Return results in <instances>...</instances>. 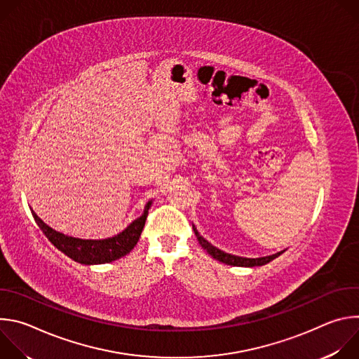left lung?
Here are the masks:
<instances>
[{
  "instance_id": "1",
  "label": "left lung",
  "mask_w": 359,
  "mask_h": 359,
  "mask_svg": "<svg viewBox=\"0 0 359 359\" xmlns=\"http://www.w3.org/2000/svg\"><path fill=\"white\" fill-rule=\"evenodd\" d=\"M193 231L200 243V245L208 251V254H210L213 259H216L217 262L220 263H224L227 266H234V267H257V266H264L270 262H273L274 259H277L278 255H281L285 250L283 251H278L276 254H271V255H266V257H259V259H247V257H240V255H234V254H229V252H224L223 250L215 247L212 243H209L206 238H204L203 236H200V233L197 231V229L194 227L193 224Z\"/></svg>"
}]
</instances>
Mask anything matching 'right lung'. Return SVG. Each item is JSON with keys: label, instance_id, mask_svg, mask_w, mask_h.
Segmentation results:
<instances>
[{"label": "right lung", "instance_id": "right-lung-1", "mask_svg": "<svg viewBox=\"0 0 359 359\" xmlns=\"http://www.w3.org/2000/svg\"><path fill=\"white\" fill-rule=\"evenodd\" d=\"M151 203L153 200H149L146 203L142 216L133 220L125 230H122L114 237L100 238V240H85V238L65 236L64 233H60L53 227L45 224L32 209H31V213L38 227L45 234V237L60 251H62L65 255H68L69 259H72L76 263H81L85 266H95V264H105V263L115 262L133 250L144 227V222L149 215Z\"/></svg>", "mask_w": 359, "mask_h": 359}]
</instances>
